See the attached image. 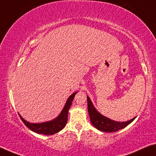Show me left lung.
<instances>
[{
    "label": "left lung",
    "instance_id": "1",
    "mask_svg": "<svg viewBox=\"0 0 156 156\" xmlns=\"http://www.w3.org/2000/svg\"><path fill=\"white\" fill-rule=\"evenodd\" d=\"M88 102V111L89 117L92 124L98 130L106 133H112L116 132L121 129H123L132 123L136 117L130 121L126 122H118L113 121L107 117H105L98 112L93 106L92 102L90 101L89 97H87Z\"/></svg>",
    "mask_w": 156,
    "mask_h": 156
}]
</instances>
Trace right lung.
<instances>
[{
	"instance_id": "add662e5",
	"label": "right lung",
	"mask_w": 156,
	"mask_h": 156,
	"mask_svg": "<svg viewBox=\"0 0 156 156\" xmlns=\"http://www.w3.org/2000/svg\"><path fill=\"white\" fill-rule=\"evenodd\" d=\"M76 93L77 92L73 93L68 98L61 114L56 119L52 120V121L41 123H31L30 122L26 121V120L23 119L20 114H19V116H20L21 121L23 122L26 126H27L30 130L38 134H42V135H54V134L61 131L66 126L67 121H68V110L70 108L72 103H73V100L74 98H75V95L76 94Z\"/></svg>"
}]
</instances>
